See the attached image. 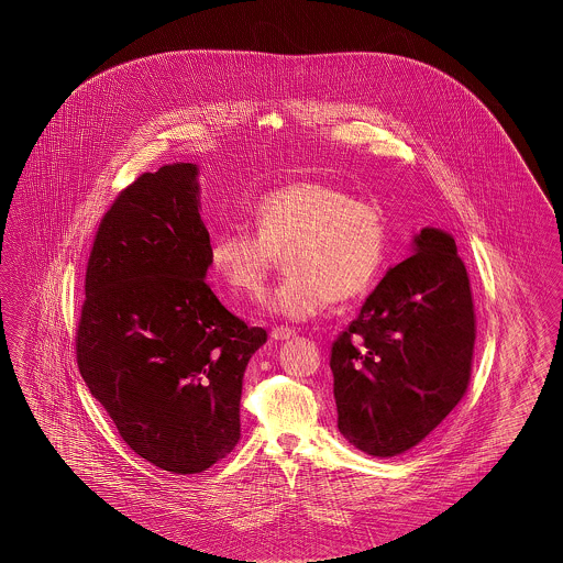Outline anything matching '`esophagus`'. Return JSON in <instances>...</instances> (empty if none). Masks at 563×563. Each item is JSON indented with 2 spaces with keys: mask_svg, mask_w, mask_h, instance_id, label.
I'll return each instance as SVG.
<instances>
[{
  "mask_svg": "<svg viewBox=\"0 0 563 563\" xmlns=\"http://www.w3.org/2000/svg\"><path fill=\"white\" fill-rule=\"evenodd\" d=\"M269 335H272V340H276V342H285V340L294 338L295 331L294 329H289V327H274Z\"/></svg>",
  "mask_w": 563,
  "mask_h": 563,
  "instance_id": "obj_1",
  "label": "esophagus"
}]
</instances>
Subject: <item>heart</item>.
<instances>
[{"label":"heart","mask_w":563,"mask_h":563,"mask_svg":"<svg viewBox=\"0 0 563 563\" xmlns=\"http://www.w3.org/2000/svg\"><path fill=\"white\" fill-rule=\"evenodd\" d=\"M251 219L255 232L236 225L214 234L209 260L232 294L257 297L285 255L291 274L266 299L274 317H321L335 299L365 294L384 264L382 214L331 184L295 181L272 189L253 205Z\"/></svg>","instance_id":"heart-1"}]
</instances>
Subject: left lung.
Instances as JSON below:
<instances>
[{
	"label": "left lung",
	"instance_id": "obj_1",
	"mask_svg": "<svg viewBox=\"0 0 563 563\" xmlns=\"http://www.w3.org/2000/svg\"><path fill=\"white\" fill-rule=\"evenodd\" d=\"M475 346L468 274L454 236L422 228L331 349L338 429L375 457L399 455L464 397Z\"/></svg>",
	"mask_w": 563,
	"mask_h": 563
}]
</instances>
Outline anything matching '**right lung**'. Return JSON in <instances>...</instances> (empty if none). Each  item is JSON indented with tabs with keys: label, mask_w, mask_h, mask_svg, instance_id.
I'll list each match as a JSON object with an SVG mask.
<instances>
[{
	"label": "right lung",
	"mask_w": 563,
	"mask_h": 563,
	"mask_svg": "<svg viewBox=\"0 0 563 563\" xmlns=\"http://www.w3.org/2000/svg\"><path fill=\"white\" fill-rule=\"evenodd\" d=\"M198 173L166 164L115 198L90 251L76 338L81 377L124 443L177 475L234 450L244 369L268 340L205 280Z\"/></svg>",
	"instance_id": "1"
}]
</instances>
